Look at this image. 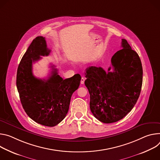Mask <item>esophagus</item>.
Returning <instances> with one entry per match:
<instances>
[{"label": "esophagus", "mask_w": 160, "mask_h": 160, "mask_svg": "<svg viewBox=\"0 0 160 160\" xmlns=\"http://www.w3.org/2000/svg\"><path fill=\"white\" fill-rule=\"evenodd\" d=\"M84 81H85V78H84V77H82L81 80V83L82 84H83L84 82Z\"/></svg>", "instance_id": "obj_1"}]
</instances>
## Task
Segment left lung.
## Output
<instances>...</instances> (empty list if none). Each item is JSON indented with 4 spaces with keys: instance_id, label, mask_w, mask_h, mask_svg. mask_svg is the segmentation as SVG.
Here are the masks:
<instances>
[{
    "instance_id": "8db88e82",
    "label": "left lung",
    "mask_w": 160,
    "mask_h": 160,
    "mask_svg": "<svg viewBox=\"0 0 160 160\" xmlns=\"http://www.w3.org/2000/svg\"><path fill=\"white\" fill-rule=\"evenodd\" d=\"M121 47L112 56L108 72L95 66L86 70L84 84L90 95V110L104 123L118 121L131 111L142 84L139 56L126 39H122Z\"/></svg>"
}]
</instances>
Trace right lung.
<instances>
[{"label": "right lung", "mask_w": 160, "mask_h": 160, "mask_svg": "<svg viewBox=\"0 0 160 160\" xmlns=\"http://www.w3.org/2000/svg\"><path fill=\"white\" fill-rule=\"evenodd\" d=\"M45 38L34 39L18 67L16 86L21 103L27 114L34 121L46 127H55L66 116L72 93L80 84L79 74L63 79L52 67L47 79L35 78L32 63L49 55Z\"/></svg>", "instance_id": "obj_1"}]
</instances>
